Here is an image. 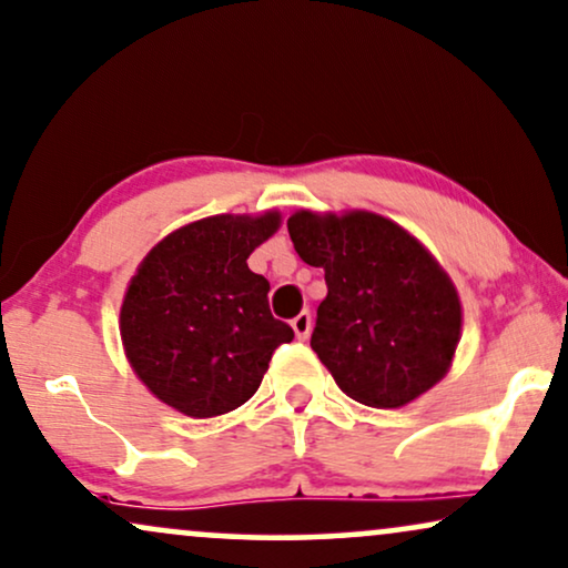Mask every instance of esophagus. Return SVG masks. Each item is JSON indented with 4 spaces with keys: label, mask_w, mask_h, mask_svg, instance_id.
<instances>
[{
    "label": "esophagus",
    "mask_w": 568,
    "mask_h": 568,
    "mask_svg": "<svg viewBox=\"0 0 568 568\" xmlns=\"http://www.w3.org/2000/svg\"><path fill=\"white\" fill-rule=\"evenodd\" d=\"M292 328H294V334H297V338H307L313 331V315L307 311H302L297 318L292 321Z\"/></svg>",
    "instance_id": "1"
}]
</instances>
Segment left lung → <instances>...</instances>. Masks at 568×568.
I'll use <instances>...</instances> for the list:
<instances>
[{
  "instance_id": "left-lung-1",
  "label": "left lung",
  "mask_w": 568,
  "mask_h": 568,
  "mask_svg": "<svg viewBox=\"0 0 568 568\" xmlns=\"http://www.w3.org/2000/svg\"><path fill=\"white\" fill-rule=\"evenodd\" d=\"M286 230L326 271L311 347L359 404L394 409L430 392L462 338L459 292L430 250L373 211H294Z\"/></svg>"
}]
</instances>
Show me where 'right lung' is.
<instances>
[{
    "instance_id": "add662e5",
    "label": "right lung",
    "mask_w": 568,
    "mask_h": 568,
    "mask_svg": "<svg viewBox=\"0 0 568 568\" xmlns=\"http://www.w3.org/2000/svg\"><path fill=\"white\" fill-rule=\"evenodd\" d=\"M282 213H219L166 234L140 261L120 311L128 363L187 417H216L257 392L278 344L294 338L268 311V282L247 268Z\"/></svg>"
}]
</instances>
